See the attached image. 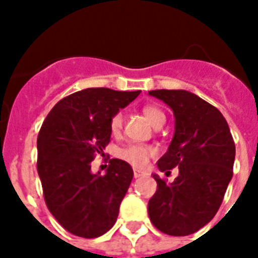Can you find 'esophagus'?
<instances>
[{"mask_svg": "<svg viewBox=\"0 0 258 258\" xmlns=\"http://www.w3.org/2000/svg\"><path fill=\"white\" fill-rule=\"evenodd\" d=\"M143 175H145V172L141 171V170H134V176H135V178H139V176Z\"/></svg>", "mask_w": 258, "mask_h": 258, "instance_id": "34e87169", "label": "esophagus"}]
</instances>
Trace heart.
I'll return each mask as SVG.
<instances>
[{
	"mask_svg": "<svg viewBox=\"0 0 258 258\" xmlns=\"http://www.w3.org/2000/svg\"><path fill=\"white\" fill-rule=\"evenodd\" d=\"M143 113L153 125L158 124L161 120H166L165 113L154 105H146L143 108ZM121 125H123L121 113H115L111 119V123H109V128H111L112 134L119 133L121 130ZM154 154H155V150L150 146L130 145L119 151V157L123 161L128 162L130 165H133L134 167H143L149 161V158L153 157Z\"/></svg>",
	"mask_w": 258,
	"mask_h": 258,
	"instance_id": "b5f03b06",
	"label": "heart"
}]
</instances>
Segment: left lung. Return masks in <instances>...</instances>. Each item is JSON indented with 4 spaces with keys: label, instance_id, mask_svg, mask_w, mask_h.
I'll use <instances>...</instances> for the list:
<instances>
[{
    "label": "left lung",
    "instance_id": "obj_1",
    "mask_svg": "<svg viewBox=\"0 0 258 258\" xmlns=\"http://www.w3.org/2000/svg\"><path fill=\"white\" fill-rule=\"evenodd\" d=\"M175 117L174 137L158 169L178 167L174 182L157 174L158 188L149 201L154 226L169 236H188L209 224L218 212L233 176L236 146L222 113L184 89H155Z\"/></svg>",
    "mask_w": 258,
    "mask_h": 258
}]
</instances>
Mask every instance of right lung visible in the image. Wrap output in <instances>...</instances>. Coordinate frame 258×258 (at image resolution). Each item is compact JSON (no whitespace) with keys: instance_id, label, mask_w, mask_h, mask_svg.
Instances as JSON below:
<instances>
[{"instance_id":"right-lung-1","label":"right lung","mask_w":258,"mask_h":258,"mask_svg":"<svg viewBox=\"0 0 258 258\" xmlns=\"http://www.w3.org/2000/svg\"><path fill=\"white\" fill-rule=\"evenodd\" d=\"M141 91L87 88L64 97L50 109L37 137V172L45 204L62 228L95 238L116 222L119 206L133 180L127 162L109 159L105 174L91 162L111 139L109 123Z\"/></svg>"}]
</instances>
